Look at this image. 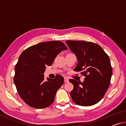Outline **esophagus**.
I'll list each match as a JSON object with an SVG mask.
<instances>
[{"label":"esophagus","instance_id":"1","mask_svg":"<svg viewBox=\"0 0 126 126\" xmlns=\"http://www.w3.org/2000/svg\"><path fill=\"white\" fill-rule=\"evenodd\" d=\"M64 82H65V83H67L69 82V79L67 78H64Z\"/></svg>","mask_w":126,"mask_h":126}]
</instances>
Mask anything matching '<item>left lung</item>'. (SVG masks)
Instances as JSON below:
<instances>
[{
  "label": "left lung",
  "instance_id": "8db88e82",
  "mask_svg": "<svg viewBox=\"0 0 126 126\" xmlns=\"http://www.w3.org/2000/svg\"><path fill=\"white\" fill-rule=\"evenodd\" d=\"M66 43L77 56L78 63L74 69L86 77L81 82L69 79L74 88L70 92L77 105L91 106L99 102L109 88L112 75L110 59L103 49L96 43L82 40H67Z\"/></svg>",
  "mask_w": 126,
  "mask_h": 126
}]
</instances>
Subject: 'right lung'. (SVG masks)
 <instances>
[{"label": "right lung", "mask_w": 126, "mask_h": 126, "mask_svg": "<svg viewBox=\"0 0 126 126\" xmlns=\"http://www.w3.org/2000/svg\"><path fill=\"white\" fill-rule=\"evenodd\" d=\"M67 49L63 42L49 41L31 46L21 54L15 66L14 83L19 96L28 105L43 109L53 103L64 80L57 75L45 81L43 73L58 54Z\"/></svg>", "instance_id": "right-lung-1"}]
</instances>
